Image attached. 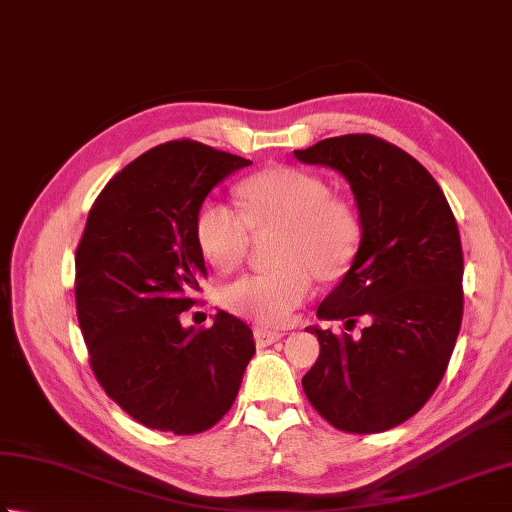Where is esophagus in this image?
<instances>
[{
	"instance_id": "34e87169",
	"label": "esophagus",
	"mask_w": 512,
	"mask_h": 512,
	"mask_svg": "<svg viewBox=\"0 0 512 512\" xmlns=\"http://www.w3.org/2000/svg\"><path fill=\"white\" fill-rule=\"evenodd\" d=\"M282 337H284V333H279V330H268V328H255V330H253V339H255V344H257L259 348L275 344V342H279V339H282Z\"/></svg>"
}]
</instances>
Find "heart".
Segmentation results:
<instances>
[{"instance_id": "heart-1", "label": "heart", "mask_w": 512, "mask_h": 512, "mask_svg": "<svg viewBox=\"0 0 512 512\" xmlns=\"http://www.w3.org/2000/svg\"><path fill=\"white\" fill-rule=\"evenodd\" d=\"M242 210L208 199L195 215V244L219 273L246 262L255 233H273V270L224 288V306L259 326L277 328L313 295L315 273L342 277L362 244V219L344 197L330 195L322 177L295 166H270L237 186Z\"/></svg>"}]
</instances>
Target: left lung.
I'll return each mask as SVG.
<instances>
[{
  "instance_id": "1",
  "label": "left lung",
  "mask_w": 512,
  "mask_h": 512,
  "mask_svg": "<svg viewBox=\"0 0 512 512\" xmlns=\"http://www.w3.org/2000/svg\"><path fill=\"white\" fill-rule=\"evenodd\" d=\"M295 157L339 170L362 217L355 262L317 317L346 322V330L368 319L357 339L310 328L319 357L304 393L333 428L384 433L433 397L453 355L464 315L457 219L435 177L375 135L328 137Z\"/></svg>"
}]
</instances>
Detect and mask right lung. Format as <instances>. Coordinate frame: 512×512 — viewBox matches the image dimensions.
Instances as JSON below:
<instances>
[{
	"label": "right lung",
	"mask_w": 512,
	"mask_h": 512,
	"mask_svg": "<svg viewBox=\"0 0 512 512\" xmlns=\"http://www.w3.org/2000/svg\"><path fill=\"white\" fill-rule=\"evenodd\" d=\"M248 159L173 139L119 170L90 206L75 253L77 322L88 364L135 422L175 435L213 428L255 355L253 330L230 313L182 328L199 304L204 257L195 215Z\"/></svg>",
	"instance_id": "right-lung-1"
}]
</instances>
